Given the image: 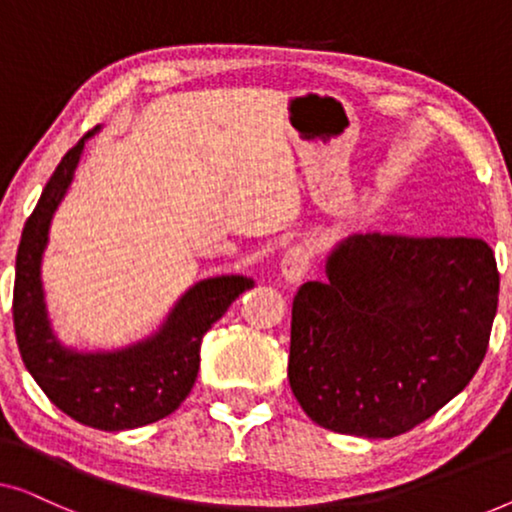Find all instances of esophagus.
Returning <instances> with one entry per match:
<instances>
[{"instance_id":"1","label":"esophagus","mask_w":512,"mask_h":512,"mask_svg":"<svg viewBox=\"0 0 512 512\" xmlns=\"http://www.w3.org/2000/svg\"><path fill=\"white\" fill-rule=\"evenodd\" d=\"M312 254L305 247H291L282 258V277L289 284H300L310 272Z\"/></svg>"}]
</instances>
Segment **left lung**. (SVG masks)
<instances>
[{
    "label": "left lung",
    "mask_w": 512,
    "mask_h": 512,
    "mask_svg": "<svg viewBox=\"0 0 512 512\" xmlns=\"http://www.w3.org/2000/svg\"><path fill=\"white\" fill-rule=\"evenodd\" d=\"M324 268L291 310L289 382L312 422L394 438L466 389L499 305L487 242L352 235Z\"/></svg>",
    "instance_id": "8db88e82"
}]
</instances>
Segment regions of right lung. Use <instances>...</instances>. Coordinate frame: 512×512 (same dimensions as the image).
Returning <instances> with one entry per match:
<instances>
[{"instance_id": "obj_1", "label": "right lung", "mask_w": 512, "mask_h": 512, "mask_svg": "<svg viewBox=\"0 0 512 512\" xmlns=\"http://www.w3.org/2000/svg\"><path fill=\"white\" fill-rule=\"evenodd\" d=\"M95 132L90 130L65 153L25 223L16 256L13 328L25 368L55 408L93 429L125 431L158 422L184 403L198 377L202 335L240 293L254 286V279H202L177 300L156 333L135 345L114 352H76L62 345L48 319L41 258L55 209Z\"/></svg>"}]
</instances>
